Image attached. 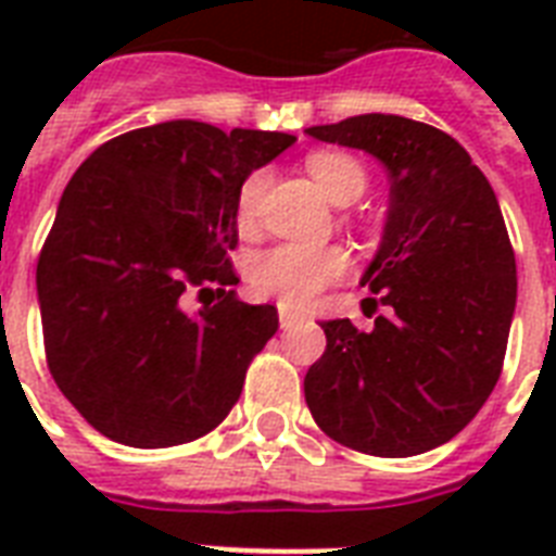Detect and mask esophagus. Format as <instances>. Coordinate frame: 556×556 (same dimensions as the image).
Wrapping results in <instances>:
<instances>
[{
  "instance_id": "esophagus-1",
  "label": "esophagus",
  "mask_w": 556,
  "mask_h": 556,
  "mask_svg": "<svg viewBox=\"0 0 556 556\" xmlns=\"http://www.w3.org/2000/svg\"><path fill=\"white\" fill-rule=\"evenodd\" d=\"M305 317L300 312H294V308H288V305H279V326L282 329H294V326H300Z\"/></svg>"
}]
</instances>
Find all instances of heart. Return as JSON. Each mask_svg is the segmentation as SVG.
Instances as JSON below:
<instances>
[{
    "instance_id": "obj_1",
    "label": "heart",
    "mask_w": 556,
    "mask_h": 556,
    "mask_svg": "<svg viewBox=\"0 0 556 556\" xmlns=\"http://www.w3.org/2000/svg\"><path fill=\"white\" fill-rule=\"evenodd\" d=\"M305 167L334 204H349L366 190L364 167L343 152H312L305 159ZM265 187H268L265 169H253L239 185L236 218L242 227H251L256 222ZM346 265V253L340 248L286 242L253 256L248 265V282L260 296H274L282 305H305L320 294L323 288L343 277Z\"/></svg>"
}]
</instances>
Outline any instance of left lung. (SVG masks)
Masks as SVG:
<instances>
[{"label":"left lung","mask_w":556,"mask_h":556,"mask_svg":"<svg viewBox=\"0 0 556 556\" xmlns=\"http://www.w3.org/2000/svg\"><path fill=\"white\" fill-rule=\"evenodd\" d=\"M305 132L364 150L389 173V216L369 286L375 329L323 323L326 352L305 404L329 439L369 456L439 447L482 409L502 375L517 260L491 181L465 147L401 115H357Z\"/></svg>","instance_id":"1"}]
</instances>
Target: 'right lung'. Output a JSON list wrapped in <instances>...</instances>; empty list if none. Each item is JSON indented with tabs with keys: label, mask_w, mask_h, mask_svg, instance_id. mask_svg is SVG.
Returning a JSON list of instances; mask_svg holds the SVG:
<instances>
[{
	"label": "right lung",
	"mask_w": 556,
	"mask_h": 556,
	"mask_svg": "<svg viewBox=\"0 0 556 556\" xmlns=\"http://www.w3.org/2000/svg\"><path fill=\"white\" fill-rule=\"evenodd\" d=\"M296 138L167 121L106 141L65 187L37 262L51 378L126 447H176L225 421L277 334L274 305L242 303L230 256L236 192ZM219 300L186 312V296Z\"/></svg>",
	"instance_id": "add662e5"
}]
</instances>
